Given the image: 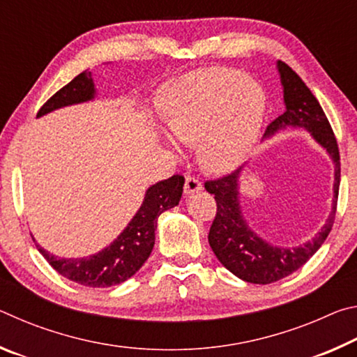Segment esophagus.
<instances>
[{"label": "esophagus", "mask_w": 357, "mask_h": 357, "mask_svg": "<svg viewBox=\"0 0 357 357\" xmlns=\"http://www.w3.org/2000/svg\"><path fill=\"white\" fill-rule=\"evenodd\" d=\"M202 190V183L193 176H185L184 183V193L185 195H193V193Z\"/></svg>", "instance_id": "1"}]
</instances>
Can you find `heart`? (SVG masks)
<instances>
[{
  "label": "heart",
  "mask_w": 357,
  "mask_h": 357,
  "mask_svg": "<svg viewBox=\"0 0 357 357\" xmlns=\"http://www.w3.org/2000/svg\"><path fill=\"white\" fill-rule=\"evenodd\" d=\"M168 94V129L181 143H197L198 160L206 170L225 173L243 164L266 112L257 83L239 70L209 68L174 82Z\"/></svg>",
  "instance_id": "obj_1"
}]
</instances>
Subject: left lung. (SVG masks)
I'll return each instance as SVG.
<instances>
[{
	"label": "left lung",
	"instance_id": "obj_1",
	"mask_svg": "<svg viewBox=\"0 0 357 357\" xmlns=\"http://www.w3.org/2000/svg\"><path fill=\"white\" fill-rule=\"evenodd\" d=\"M277 68L280 72L287 110L266 128L264 135H274L277 130L288 126L309 130L313 138L328 151L335 164L334 204L328 222L315 238L301 247L287 249L268 244L258 238L245 223L241 214L238 197V179L243 168L204 183V189L214 195L217 203V213L208 234L211 249L229 273L258 285H268L293 274L315 255L334 225L340 185V153L328 116L315 96L288 64L279 61Z\"/></svg>",
	"mask_w": 357,
	"mask_h": 357
}]
</instances>
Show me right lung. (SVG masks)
<instances>
[{"label": "right lung", "instance_id": "right-lung-1", "mask_svg": "<svg viewBox=\"0 0 357 357\" xmlns=\"http://www.w3.org/2000/svg\"><path fill=\"white\" fill-rule=\"evenodd\" d=\"M94 98L91 72L84 70L48 99L38 112L42 116L66 105ZM184 176L174 174L149 187L142 208L118 239L99 253L86 258H58L38 245L48 264L66 279L83 287L107 288L130 279L146 261L154 247L157 217L176 206L183 195ZM34 241V239H33Z\"/></svg>", "mask_w": 357, "mask_h": 357}]
</instances>
